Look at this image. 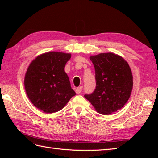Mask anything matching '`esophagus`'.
I'll return each mask as SVG.
<instances>
[{"label": "esophagus", "mask_w": 158, "mask_h": 158, "mask_svg": "<svg viewBox=\"0 0 158 158\" xmlns=\"http://www.w3.org/2000/svg\"><path fill=\"white\" fill-rule=\"evenodd\" d=\"M82 87L80 86V87H78V88H77L76 90H75V92L77 94H80L81 92H82Z\"/></svg>", "instance_id": "esophagus-1"}]
</instances>
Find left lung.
<instances>
[{
    "instance_id": "8db88e82",
    "label": "left lung",
    "mask_w": 158,
    "mask_h": 158,
    "mask_svg": "<svg viewBox=\"0 0 158 158\" xmlns=\"http://www.w3.org/2000/svg\"><path fill=\"white\" fill-rule=\"evenodd\" d=\"M95 69L96 89L84 97L97 112L110 115L121 109L128 100L133 86V77L128 64L113 53L90 56Z\"/></svg>"
}]
</instances>
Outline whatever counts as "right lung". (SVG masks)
Wrapping results in <instances>:
<instances>
[{
  "label": "right lung",
  "instance_id": "1",
  "mask_svg": "<svg viewBox=\"0 0 158 158\" xmlns=\"http://www.w3.org/2000/svg\"><path fill=\"white\" fill-rule=\"evenodd\" d=\"M70 57V53L51 52L30 64L24 79L26 92L34 106L44 113L59 111L76 95L64 71Z\"/></svg>",
  "mask_w": 158,
  "mask_h": 158
}]
</instances>
